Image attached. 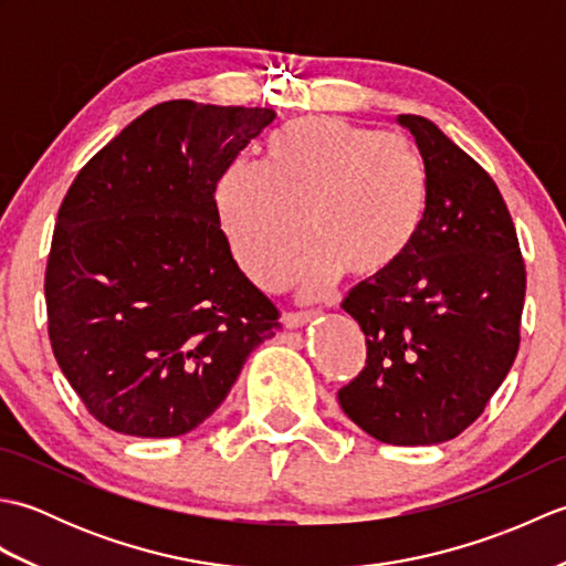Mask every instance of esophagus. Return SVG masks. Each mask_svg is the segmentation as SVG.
I'll list each match as a JSON object with an SVG mask.
<instances>
[{
	"mask_svg": "<svg viewBox=\"0 0 566 566\" xmlns=\"http://www.w3.org/2000/svg\"><path fill=\"white\" fill-rule=\"evenodd\" d=\"M318 316V311H304V314H298V311H292V314H284V326L286 328H304L306 323H311Z\"/></svg>",
	"mask_w": 566,
	"mask_h": 566,
	"instance_id": "obj_1",
	"label": "esophagus"
}]
</instances>
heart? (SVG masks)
Here are the masks:
<instances>
[{"label":"heart","mask_w":566,"mask_h":566,"mask_svg":"<svg viewBox=\"0 0 566 566\" xmlns=\"http://www.w3.org/2000/svg\"><path fill=\"white\" fill-rule=\"evenodd\" d=\"M430 175L411 140L338 116H302L264 143L262 165L235 163L216 185L231 255L262 290H284L311 243L306 276L379 284L423 233Z\"/></svg>","instance_id":"obj_1"}]
</instances>
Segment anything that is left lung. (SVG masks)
Instances as JSON below:
<instances>
[{
    "mask_svg": "<svg viewBox=\"0 0 566 566\" xmlns=\"http://www.w3.org/2000/svg\"><path fill=\"white\" fill-rule=\"evenodd\" d=\"M396 122L428 167V221L399 272L343 302L365 333L367 363L338 401L379 442L438 444L482 416L518 355L525 262L484 167L428 118Z\"/></svg>",
    "mask_w": 566,
    "mask_h": 566,
    "instance_id": "obj_1",
    "label": "left lung"
}]
</instances>
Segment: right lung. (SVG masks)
Segmentation results:
<instances>
[{
  "label": "right lung",
  "instance_id": "add662e5",
  "mask_svg": "<svg viewBox=\"0 0 566 566\" xmlns=\"http://www.w3.org/2000/svg\"><path fill=\"white\" fill-rule=\"evenodd\" d=\"M272 109L163 102L82 167L45 268L48 335L102 426L175 438L203 423L282 328L238 268L216 185Z\"/></svg>",
  "mask_w": 566,
  "mask_h": 566
}]
</instances>
